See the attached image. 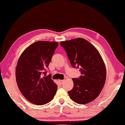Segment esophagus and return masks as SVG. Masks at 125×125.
Returning a JSON list of instances; mask_svg holds the SVG:
<instances>
[{
    "mask_svg": "<svg viewBox=\"0 0 125 125\" xmlns=\"http://www.w3.org/2000/svg\"><path fill=\"white\" fill-rule=\"evenodd\" d=\"M63 81H64V80H59V83H60V84H62Z\"/></svg>",
    "mask_w": 125,
    "mask_h": 125,
    "instance_id": "obj_1",
    "label": "esophagus"
}]
</instances>
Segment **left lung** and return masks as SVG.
<instances>
[{"mask_svg":"<svg viewBox=\"0 0 125 125\" xmlns=\"http://www.w3.org/2000/svg\"><path fill=\"white\" fill-rule=\"evenodd\" d=\"M73 67L79 69L82 76L73 78V87L68 94L80 104L91 102L101 93L106 79V69L99 52L83 38L61 41Z\"/></svg>","mask_w":125,"mask_h":125,"instance_id":"1","label":"left lung"}]
</instances>
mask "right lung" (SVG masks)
<instances>
[{"mask_svg": "<svg viewBox=\"0 0 125 125\" xmlns=\"http://www.w3.org/2000/svg\"><path fill=\"white\" fill-rule=\"evenodd\" d=\"M57 42L40 41L30 44L23 52L16 69V79L21 93L28 101L43 105L53 99L58 86L46 76Z\"/></svg>", "mask_w": 125, "mask_h": 125, "instance_id": "1", "label": "right lung"}]
</instances>
